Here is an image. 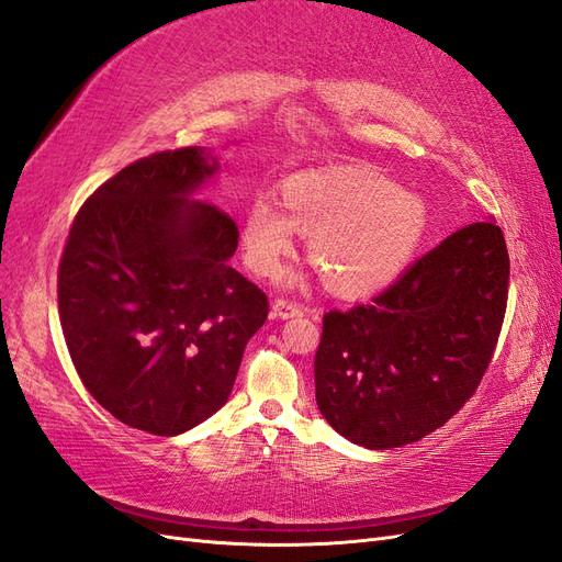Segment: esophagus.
Listing matches in <instances>:
<instances>
[{
  "label": "esophagus",
  "instance_id": "34e87169",
  "mask_svg": "<svg viewBox=\"0 0 562 562\" xmlns=\"http://www.w3.org/2000/svg\"><path fill=\"white\" fill-rule=\"evenodd\" d=\"M272 315L276 318H299V315H304V306L296 304V301H286V299H276V304H272Z\"/></svg>",
  "mask_w": 562,
  "mask_h": 562
}]
</instances>
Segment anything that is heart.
Listing matches in <instances>:
<instances>
[{"label": "heart", "instance_id": "obj_1", "mask_svg": "<svg viewBox=\"0 0 562 562\" xmlns=\"http://www.w3.org/2000/svg\"><path fill=\"white\" fill-rule=\"evenodd\" d=\"M281 211L256 196L244 211L241 247L254 272L276 278L311 235L308 256L329 292L361 299L390 284L418 249L427 229L420 196L361 166L311 170L280 187Z\"/></svg>", "mask_w": 562, "mask_h": 562}]
</instances>
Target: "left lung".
Here are the masks:
<instances>
[{
    "instance_id": "obj_1",
    "label": "left lung",
    "mask_w": 562,
    "mask_h": 562,
    "mask_svg": "<svg viewBox=\"0 0 562 562\" xmlns=\"http://www.w3.org/2000/svg\"><path fill=\"white\" fill-rule=\"evenodd\" d=\"M510 261L496 223H472L418 258L390 290L329 311L315 351V401L366 449L423 439L463 408L492 363Z\"/></svg>"
}]
</instances>
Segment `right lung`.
<instances>
[{"label": "right lung", "instance_id": "right-lung-1", "mask_svg": "<svg viewBox=\"0 0 562 562\" xmlns=\"http://www.w3.org/2000/svg\"><path fill=\"white\" fill-rule=\"evenodd\" d=\"M218 161L144 156L80 206L59 263V318L82 384L127 427L176 437L218 411L268 296L229 266L239 229L190 199Z\"/></svg>", "mask_w": 562, "mask_h": 562}]
</instances>
